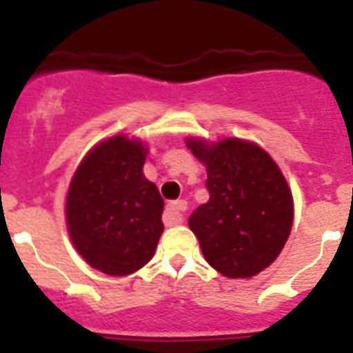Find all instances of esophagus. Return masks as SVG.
<instances>
[{
  "label": "esophagus",
  "instance_id": "esophagus-1",
  "mask_svg": "<svg viewBox=\"0 0 353 353\" xmlns=\"http://www.w3.org/2000/svg\"><path fill=\"white\" fill-rule=\"evenodd\" d=\"M185 210H187V201H183V199H176V201H173V203L168 205L162 221H164V224H166V226H174V224L182 223V219H183L182 214Z\"/></svg>",
  "mask_w": 353,
  "mask_h": 353
}]
</instances>
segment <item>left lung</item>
<instances>
[{"instance_id": "left-lung-1", "label": "left lung", "mask_w": 353, "mask_h": 353, "mask_svg": "<svg viewBox=\"0 0 353 353\" xmlns=\"http://www.w3.org/2000/svg\"><path fill=\"white\" fill-rule=\"evenodd\" d=\"M207 166L208 201L189 217L203 256L226 277H252L267 269L288 240L293 199L281 170L252 143L187 139Z\"/></svg>"}]
</instances>
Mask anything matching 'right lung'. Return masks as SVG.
Wrapping results in <instances>:
<instances>
[{
  "instance_id": "add662e5",
  "label": "right lung",
  "mask_w": 353,
  "mask_h": 353,
  "mask_svg": "<svg viewBox=\"0 0 353 353\" xmlns=\"http://www.w3.org/2000/svg\"><path fill=\"white\" fill-rule=\"evenodd\" d=\"M145 159L141 141L114 136L84 157L70 182L72 244L109 276H127L148 263L164 230V199L143 174Z\"/></svg>"
}]
</instances>
